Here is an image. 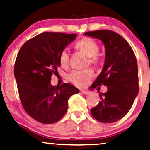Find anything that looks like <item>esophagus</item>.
Segmentation results:
<instances>
[{
	"label": "esophagus",
	"instance_id": "obj_1",
	"mask_svg": "<svg viewBox=\"0 0 150 150\" xmlns=\"http://www.w3.org/2000/svg\"><path fill=\"white\" fill-rule=\"evenodd\" d=\"M81 92L82 93H83V94H88L89 93V92L88 91H86V90H81Z\"/></svg>",
	"mask_w": 150,
	"mask_h": 150
}]
</instances>
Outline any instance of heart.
<instances>
[{
  "label": "heart",
  "mask_w": 150,
  "mask_h": 150,
  "mask_svg": "<svg viewBox=\"0 0 150 150\" xmlns=\"http://www.w3.org/2000/svg\"><path fill=\"white\" fill-rule=\"evenodd\" d=\"M75 48L80 50L86 56L89 57V62L91 63L97 62L98 59L96 54L99 51V47L97 43L89 38H84L78 40L75 44ZM59 61L62 67L67 66L69 63V54L67 49L61 51L59 57ZM93 76V72L91 69L84 70H74L68 75V80L75 86H83Z\"/></svg>",
  "instance_id": "obj_1"
}]
</instances>
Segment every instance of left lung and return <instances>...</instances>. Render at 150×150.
Masks as SVG:
<instances>
[{
    "label": "left lung",
    "instance_id": "obj_1",
    "mask_svg": "<svg viewBox=\"0 0 150 150\" xmlns=\"http://www.w3.org/2000/svg\"><path fill=\"white\" fill-rule=\"evenodd\" d=\"M84 34L101 40L106 48L104 67L91 87L104 85L107 91L99 93L101 102L91 109V113L102 122H116L128 112L138 94L139 74L135 54L128 42L114 31L102 30Z\"/></svg>",
    "mask_w": 150,
    "mask_h": 150
}]
</instances>
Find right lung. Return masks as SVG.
<instances>
[{
	"label": "right lung",
	"instance_id": "right-lung-1",
	"mask_svg": "<svg viewBox=\"0 0 150 150\" xmlns=\"http://www.w3.org/2000/svg\"><path fill=\"white\" fill-rule=\"evenodd\" d=\"M76 34L45 32L25 42L14 64V77L21 103L27 113L44 124L59 121L67 110V101L79 93L72 85H51V77L58 73L59 54Z\"/></svg>",
	"mask_w": 150,
	"mask_h": 150
}]
</instances>
